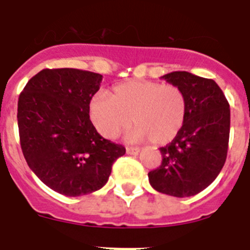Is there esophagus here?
<instances>
[{
	"label": "esophagus",
	"mask_w": 250,
	"mask_h": 250,
	"mask_svg": "<svg viewBox=\"0 0 250 250\" xmlns=\"http://www.w3.org/2000/svg\"><path fill=\"white\" fill-rule=\"evenodd\" d=\"M126 152L129 155H138L140 152V149H138V147H126Z\"/></svg>",
	"instance_id": "34e87169"
}]
</instances>
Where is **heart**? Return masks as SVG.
Here are the masks:
<instances>
[{
	"mask_svg": "<svg viewBox=\"0 0 250 250\" xmlns=\"http://www.w3.org/2000/svg\"><path fill=\"white\" fill-rule=\"evenodd\" d=\"M187 98L180 87L149 80L118 83L110 95L99 92L91 99L89 114L95 129L106 139H115L130 123L127 140H150L155 145L170 143L187 118Z\"/></svg>",
	"mask_w": 250,
	"mask_h": 250,
	"instance_id": "b5f03b06",
	"label": "heart"
}]
</instances>
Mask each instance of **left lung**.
Masks as SVG:
<instances>
[{
  "label": "left lung",
  "instance_id": "obj_1",
  "mask_svg": "<svg viewBox=\"0 0 250 250\" xmlns=\"http://www.w3.org/2000/svg\"><path fill=\"white\" fill-rule=\"evenodd\" d=\"M163 79L185 94L187 118L174 140L160 147L161 165L147 176L159 193L193 196L209 187L224 167L230 109L222 89L211 79L187 71L170 72Z\"/></svg>",
  "mask_w": 250,
  "mask_h": 250
}]
</instances>
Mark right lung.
Here are the masks:
<instances>
[{
	"instance_id": "1",
	"label": "right lung",
	"mask_w": 250,
	"mask_h": 250,
	"mask_svg": "<svg viewBox=\"0 0 250 250\" xmlns=\"http://www.w3.org/2000/svg\"><path fill=\"white\" fill-rule=\"evenodd\" d=\"M103 75L45 68L20 94V143L30 169L52 190L80 196L107 183L123 145L106 140L90 120L89 105Z\"/></svg>"
}]
</instances>
